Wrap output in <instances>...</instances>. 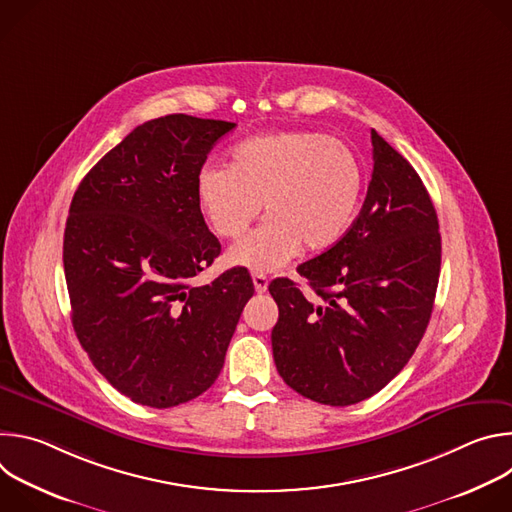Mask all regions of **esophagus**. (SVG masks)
Listing matches in <instances>:
<instances>
[{
    "mask_svg": "<svg viewBox=\"0 0 512 512\" xmlns=\"http://www.w3.org/2000/svg\"><path fill=\"white\" fill-rule=\"evenodd\" d=\"M253 285H255L257 294H263V291H267V285H269L267 275H263V273H253Z\"/></svg>",
    "mask_w": 512,
    "mask_h": 512,
    "instance_id": "esophagus-1",
    "label": "esophagus"
}]
</instances>
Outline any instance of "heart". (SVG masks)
I'll list each match as a JSON object with an SVG mask.
<instances>
[{
    "mask_svg": "<svg viewBox=\"0 0 512 512\" xmlns=\"http://www.w3.org/2000/svg\"><path fill=\"white\" fill-rule=\"evenodd\" d=\"M364 192V170L348 143L314 131H281L239 143L229 166L196 178V202L212 233L241 239L263 204L267 221L237 243L227 261L275 271L302 247L322 253L352 229Z\"/></svg>",
    "mask_w": 512,
    "mask_h": 512,
    "instance_id": "b5f03b06",
    "label": "heart"
}]
</instances>
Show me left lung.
I'll return each instance as SVG.
<instances>
[{"label":"left lung","instance_id":"8db88e82","mask_svg":"<svg viewBox=\"0 0 512 512\" xmlns=\"http://www.w3.org/2000/svg\"><path fill=\"white\" fill-rule=\"evenodd\" d=\"M373 176L350 233L302 263L318 304L279 277L269 283L281 379L322 405H354L395 379L431 318L442 265L433 202L413 166L373 129Z\"/></svg>","mask_w":512,"mask_h":512}]
</instances>
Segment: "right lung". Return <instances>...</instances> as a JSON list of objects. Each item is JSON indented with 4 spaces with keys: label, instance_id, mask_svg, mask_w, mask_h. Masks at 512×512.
<instances>
[{
    "label": "right lung",
    "instance_id": "1",
    "mask_svg": "<svg viewBox=\"0 0 512 512\" xmlns=\"http://www.w3.org/2000/svg\"><path fill=\"white\" fill-rule=\"evenodd\" d=\"M233 127L182 113L145 121L72 196L62 247L72 326L95 369L133 403L166 409L202 395L255 291L243 267L190 285L221 255L196 178Z\"/></svg>",
    "mask_w": 512,
    "mask_h": 512
}]
</instances>
